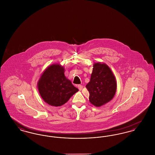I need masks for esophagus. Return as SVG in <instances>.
<instances>
[{
    "mask_svg": "<svg viewBox=\"0 0 155 155\" xmlns=\"http://www.w3.org/2000/svg\"><path fill=\"white\" fill-rule=\"evenodd\" d=\"M78 88L80 91H81V90L82 89L83 87H82V85H78Z\"/></svg>",
    "mask_w": 155,
    "mask_h": 155,
    "instance_id": "esophagus-1",
    "label": "esophagus"
}]
</instances>
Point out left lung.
Wrapping results in <instances>:
<instances>
[{
    "mask_svg": "<svg viewBox=\"0 0 155 155\" xmlns=\"http://www.w3.org/2000/svg\"><path fill=\"white\" fill-rule=\"evenodd\" d=\"M86 88L89 93V102L95 106L100 107L110 101L116 94L117 84L109 67L104 63H94Z\"/></svg>",
    "mask_w": 155,
    "mask_h": 155,
    "instance_id": "1",
    "label": "left lung"
}]
</instances>
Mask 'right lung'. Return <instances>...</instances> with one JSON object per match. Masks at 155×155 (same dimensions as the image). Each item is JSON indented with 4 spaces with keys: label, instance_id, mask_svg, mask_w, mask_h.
I'll return each mask as SVG.
<instances>
[{
    "label": "right lung",
    "instance_id": "1",
    "mask_svg": "<svg viewBox=\"0 0 155 155\" xmlns=\"http://www.w3.org/2000/svg\"><path fill=\"white\" fill-rule=\"evenodd\" d=\"M40 95L46 103L60 106L78 91L64 75V67L58 64L48 67L38 82Z\"/></svg>",
    "mask_w": 155,
    "mask_h": 155
}]
</instances>
